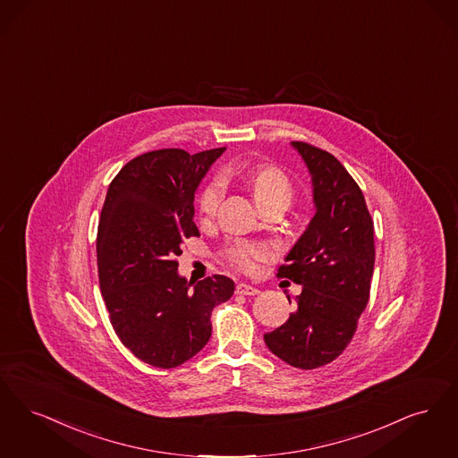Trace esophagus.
I'll return each instance as SVG.
<instances>
[{
    "label": "esophagus",
    "mask_w": 458,
    "mask_h": 458,
    "mask_svg": "<svg viewBox=\"0 0 458 458\" xmlns=\"http://www.w3.org/2000/svg\"><path fill=\"white\" fill-rule=\"evenodd\" d=\"M259 293V289L250 285V284H238L236 285V294H239V296H255Z\"/></svg>",
    "instance_id": "1"
}]
</instances>
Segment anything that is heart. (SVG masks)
Listing matches in <instances>:
<instances>
[{"label":"heart","instance_id":"b5f03b06","mask_svg":"<svg viewBox=\"0 0 458 458\" xmlns=\"http://www.w3.org/2000/svg\"><path fill=\"white\" fill-rule=\"evenodd\" d=\"M248 184L253 191L259 208L268 203H284L289 207L294 197V186L291 179L277 167L259 165L251 169L248 174ZM224 195V179L214 176L208 179L197 195V210L201 219H212L219 210L220 199ZM274 257V250L265 242L255 241H236L224 250V259L241 272L255 270L259 261Z\"/></svg>","mask_w":458,"mask_h":458}]
</instances>
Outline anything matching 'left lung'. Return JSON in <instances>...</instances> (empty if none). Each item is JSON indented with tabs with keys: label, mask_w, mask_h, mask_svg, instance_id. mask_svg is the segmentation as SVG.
<instances>
[{
	"label": "left lung",
	"mask_w": 458,
	"mask_h": 458,
	"mask_svg": "<svg viewBox=\"0 0 458 458\" xmlns=\"http://www.w3.org/2000/svg\"><path fill=\"white\" fill-rule=\"evenodd\" d=\"M293 147L313 179L317 214L277 272L302 285L298 308L263 338L287 364L315 369L337 359L356 334L369 301L375 227L358 182L332 154L306 141Z\"/></svg>",
	"instance_id": "left-lung-1"
}]
</instances>
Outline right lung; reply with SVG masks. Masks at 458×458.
Wrapping results in <instances>:
<instances>
[{
    "instance_id": "obj_1",
    "label": "right lung",
    "mask_w": 458,
    "mask_h": 458,
    "mask_svg": "<svg viewBox=\"0 0 458 458\" xmlns=\"http://www.w3.org/2000/svg\"><path fill=\"white\" fill-rule=\"evenodd\" d=\"M225 147L160 148L130 160L111 181L98 229V268L111 325L140 360L169 369L212 335V310L234 294L224 276L179 277L184 239L199 236L195 191Z\"/></svg>"
}]
</instances>
